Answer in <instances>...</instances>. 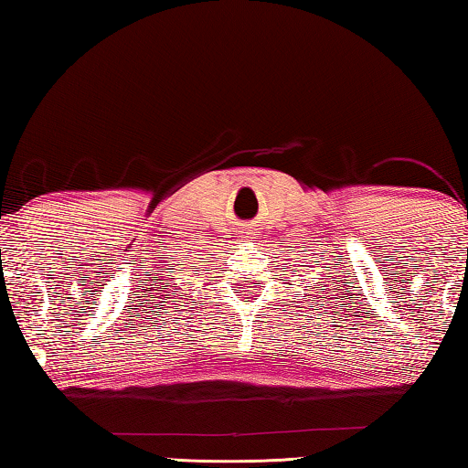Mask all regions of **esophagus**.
<instances>
[{"instance_id":"34e87169","label":"esophagus","mask_w":468,"mask_h":468,"mask_svg":"<svg viewBox=\"0 0 468 468\" xmlns=\"http://www.w3.org/2000/svg\"><path fill=\"white\" fill-rule=\"evenodd\" d=\"M248 235H250V233H248Z\"/></svg>"}]
</instances>
